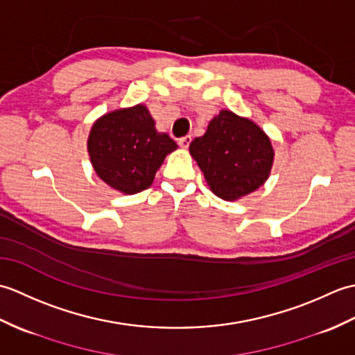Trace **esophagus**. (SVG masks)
Returning a JSON list of instances; mask_svg holds the SVG:
<instances>
[{
	"label": "esophagus",
	"mask_w": 355,
	"mask_h": 355,
	"mask_svg": "<svg viewBox=\"0 0 355 355\" xmlns=\"http://www.w3.org/2000/svg\"><path fill=\"white\" fill-rule=\"evenodd\" d=\"M191 141H192V137H191V135H184V137H182V139L178 140V145L186 149V148H189Z\"/></svg>",
	"instance_id": "esophagus-1"
}]
</instances>
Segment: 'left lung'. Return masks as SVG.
Here are the masks:
<instances>
[{
  "instance_id": "1",
  "label": "left lung",
  "mask_w": 355,
  "mask_h": 355,
  "mask_svg": "<svg viewBox=\"0 0 355 355\" xmlns=\"http://www.w3.org/2000/svg\"><path fill=\"white\" fill-rule=\"evenodd\" d=\"M210 189L223 200H238L258 189L273 164L271 141L252 120L223 110L206 134L189 146Z\"/></svg>"
}]
</instances>
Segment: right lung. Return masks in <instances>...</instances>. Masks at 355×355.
I'll return each mask as SVG.
<instances>
[{"instance_id":"right-lung-1","label":"right lung","mask_w":355,"mask_h":355,"mask_svg":"<svg viewBox=\"0 0 355 355\" xmlns=\"http://www.w3.org/2000/svg\"><path fill=\"white\" fill-rule=\"evenodd\" d=\"M177 143L158 132L143 105L108 112L93 125L88 153L105 183L123 193H137L153 184L157 169Z\"/></svg>"}]
</instances>
